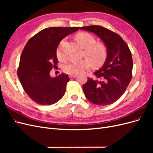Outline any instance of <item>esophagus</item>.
<instances>
[{
	"mask_svg": "<svg viewBox=\"0 0 153 153\" xmlns=\"http://www.w3.org/2000/svg\"><path fill=\"white\" fill-rule=\"evenodd\" d=\"M76 76H77L76 75H69V78H75V77H76Z\"/></svg>",
	"mask_w": 153,
	"mask_h": 153,
	"instance_id": "34e87169",
	"label": "esophagus"
}]
</instances>
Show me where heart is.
Segmentation results:
<instances>
[{
	"label": "heart",
	"mask_w": 153,
	"mask_h": 153,
	"mask_svg": "<svg viewBox=\"0 0 153 153\" xmlns=\"http://www.w3.org/2000/svg\"><path fill=\"white\" fill-rule=\"evenodd\" d=\"M75 38L80 47L85 49L84 55L88 59L66 64L64 67V72L68 75H78L89 69L92 63L94 66H100L105 62L107 54L106 47L101 43H96V39L93 36L87 32H80L76 35ZM64 41L65 39L61 41L57 50V57L61 61L66 59L62 48Z\"/></svg>",
	"instance_id": "obj_1"
}]
</instances>
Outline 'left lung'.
I'll return each mask as SVG.
<instances>
[{
	"instance_id": "obj_1",
	"label": "left lung",
	"mask_w": 153,
	"mask_h": 153,
	"mask_svg": "<svg viewBox=\"0 0 153 153\" xmlns=\"http://www.w3.org/2000/svg\"><path fill=\"white\" fill-rule=\"evenodd\" d=\"M80 29L91 32L103 41L106 49L105 61L94 75L101 80L88 78L83 85L86 98L97 105H108L118 100L126 91L132 76L133 60L129 47L121 36L101 26Z\"/></svg>"
}]
</instances>
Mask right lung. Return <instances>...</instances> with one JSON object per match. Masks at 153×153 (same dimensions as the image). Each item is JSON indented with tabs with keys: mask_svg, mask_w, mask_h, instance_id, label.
Returning a JSON list of instances; mask_svg holds the SVG:
<instances>
[{
	"mask_svg": "<svg viewBox=\"0 0 153 153\" xmlns=\"http://www.w3.org/2000/svg\"><path fill=\"white\" fill-rule=\"evenodd\" d=\"M79 27H49L31 38L22 53L18 76L25 92L36 103L50 105L65 94L69 78L66 74L53 78L50 72L57 65V48L60 42Z\"/></svg>",
	"mask_w": 153,
	"mask_h": 153,
	"instance_id": "right-lung-1",
	"label": "right lung"
}]
</instances>
